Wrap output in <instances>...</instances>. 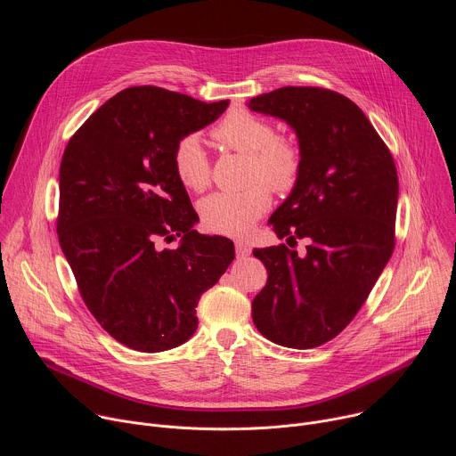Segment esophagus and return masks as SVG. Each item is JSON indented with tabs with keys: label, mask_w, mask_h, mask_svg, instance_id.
<instances>
[{
	"label": "esophagus",
	"mask_w": 456,
	"mask_h": 456,
	"mask_svg": "<svg viewBox=\"0 0 456 456\" xmlns=\"http://www.w3.org/2000/svg\"><path fill=\"white\" fill-rule=\"evenodd\" d=\"M234 247H236V256L238 257H245V256L250 254V245L247 241H243V240H238Z\"/></svg>",
	"instance_id": "1"
}]
</instances>
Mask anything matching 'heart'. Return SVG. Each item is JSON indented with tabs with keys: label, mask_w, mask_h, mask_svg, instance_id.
Here are the masks:
<instances>
[{
	"label": "heart",
	"mask_w": 456,
	"mask_h": 456,
	"mask_svg": "<svg viewBox=\"0 0 456 456\" xmlns=\"http://www.w3.org/2000/svg\"><path fill=\"white\" fill-rule=\"evenodd\" d=\"M224 148L247 155V182L241 192H215L199 206L204 227L216 234L243 236L271 204V190L289 192L303 169V148L294 135H278L271 120L245 108H232L215 127ZM173 167L189 191H204L211 182V162L197 135L182 137L173 151Z\"/></svg>",
	"instance_id": "heart-1"
}]
</instances>
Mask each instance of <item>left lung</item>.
Returning a JSON list of instances; mask_svg holds the SVG:
<instances>
[{"label": "left lung", "instance_id": "1", "mask_svg": "<svg viewBox=\"0 0 456 456\" xmlns=\"http://www.w3.org/2000/svg\"><path fill=\"white\" fill-rule=\"evenodd\" d=\"M252 111L285 120L303 148V169L269 224L306 252L254 248L269 280L252 321L269 341L306 350L341 334L364 305L395 247L399 178L392 153L348 97L285 86L252 97Z\"/></svg>", "mask_w": 456, "mask_h": 456}]
</instances>
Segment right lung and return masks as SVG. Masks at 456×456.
Wrapping results in <instances>:
<instances>
[{
  "label": "right lung",
  "instance_id": "right-lung-1",
  "mask_svg": "<svg viewBox=\"0 0 456 456\" xmlns=\"http://www.w3.org/2000/svg\"><path fill=\"white\" fill-rule=\"evenodd\" d=\"M227 106L126 88L64 150L59 243L88 310L127 348L155 354L185 343L199 327L200 296L234 259L231 240L192 229L199 215L173 167L176 142ZM175 235L183 236L176 249L158 248Z\"/></svg>",
  "mask_w": 456,
  "mask_h": 456
}]
</instances>
